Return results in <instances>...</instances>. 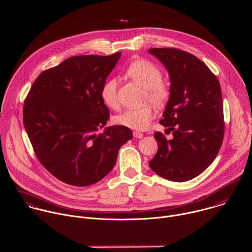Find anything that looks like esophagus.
<instances>
[{
  "label": "esophagus",
  "instance_id": "1",
  "mask_svg": "<svg viewBox=\"0 0 252 252\" xmlns=\"http://www.w3.org/2000/svg\"><path fill=\"white\" fill-rule=\"evenodd\" d=\"M133 136H134L135 138L141 139V138H143V133H141V132H138V131H134V132H133Z\"/></svg>",
  "mask_w": 252,
  "mask_h": 252
}]
</instances>
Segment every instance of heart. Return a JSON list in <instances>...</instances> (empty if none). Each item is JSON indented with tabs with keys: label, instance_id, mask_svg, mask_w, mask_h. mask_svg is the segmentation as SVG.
I'll return each mask as SVG.
<instances>
[{
	"label": "heart",
	"instance_id": "1",
	"mask_svg": "<svg viewBox=\"0 0 252 252\" xmlns=\"http://www.w3.org/2000/svg\"><path fill=\"white\" fill-rule=\"evenodd\" d=\"M126 74L145 89L144 99L157 107L164 106L170 97V88L162 81L160 68L147 60L139 59L132 62L126 69ZM103 103L112 109L118 107V81L116 78L106 80L100 90ZM155 117V110L151 104L138 108H129L113 118L116 125L134 130H145Z\"/></svg>",
	"mask_w": 252,
	"mask_h": 252
}]
</instances>
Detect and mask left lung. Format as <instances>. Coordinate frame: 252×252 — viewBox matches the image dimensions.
Segmentation results:
<instances>
[{
    "label": "left lung",
    "instance_id": "8db88e82",
    "mask_svg": "<svg viewBox=\"0 0 252 252\" xmlns=\"http://www.w3.org/2000/svg\"><path fill=\"white\" fill-rule=\"evenodd\" d=\"M170 74V99L160 121L173 132H161L150 168L162 178L186 182L202 174L216 159L224 135L222 95L211 69L193 55L179 48H150Z\"/></svg>",
    "mask_w": 252,
    "mask_h": 252
}]
</instances>
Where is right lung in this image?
Segmentation results:
<instances>
[{"label":"right lung","instance_id":"obj_1","mask_svg":"<svg viewBox=\"0 0 252 252\" xmlns=\"http://www.w3.org/2000/svg\"><path fill=\"white\" fill-rule=\"evenodd\" d=\"M121 53L77 56L42 71L24 103V126L40 164L58 180L75 187L99 182L113 169L121 146L133 137L114 125L100 90Z\"/></svg>","mask_w":252,"mask_h":252}]
</instances>
